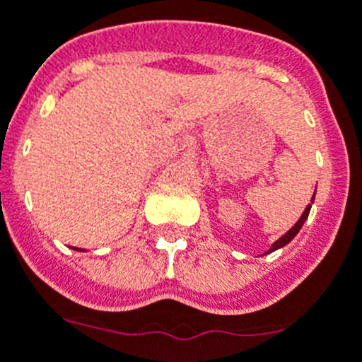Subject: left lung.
Instances as JSON below:
<instances>
[{"instance_id": "8db88e82", "label": "left lung", "mask_w": 362, "mask_h": 362, "mask_svg": "<svg viewBox=\"0 0 362 362\" xmlns=\"http://www.w3.org/2000/svg\"><path fill=\"white\" fill-rule=\"evenodd\" d=\"M313 203H314V195H313ZM309 211H310V204L307 208H305V211H303V215H301V217H300V221H298L296 224H294V226L291 228V230L284 235V237L278 238V240L274 242V244H273V246H271V250L267 251V253H273V251H276L278 247H284L285 244H289V242L293 240L294 237H296L298 231L301 230V226H303V222L307 221V217H309Z\"/></svg>"}]
</instances>
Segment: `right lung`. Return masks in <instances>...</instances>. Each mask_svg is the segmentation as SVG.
I'll use <instances>...</instances> for the list:
<instances>
[{
  "instance_id": "right-lung-1",
  "label": "right lung",
  "mask_w": 362,
  "mask_h": 362,
  "mask_svg": "<svg viewBox=\"0 0 362 362\" xmlns=\"http://www.w3.org/2000/svg\"><path fill=\"white\" fill-rule=\"evenodd\" d=\"M75 250H78V247H75ZM78 251H82V250H78Z\"/></svg>"
}]
</instances>
